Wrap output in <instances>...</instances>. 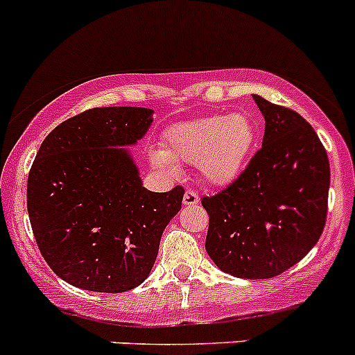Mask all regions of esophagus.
Masks as SVG:
<instances>
[{
  "instance_id": "1",
  "label": "esophagus",
  "mask_w": 355,
  "mask_h": 355,
  "mask_svg": "<svg viewBox=\"0 0 355 355\" xmlns=\"http://www.w3.org/2000/svg\"><path fill=\"white\" fill-rule=\"evenodd\" d=\"M199 196L194 191H187L184 194V206H198Z\"/></svg>"
}]
</instances>
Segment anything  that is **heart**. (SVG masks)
<instances>
[{
    "mask_svg": "<svg viewBox=\"0 0 355 355\" xmlns=\"http://www.w3.org/2000/svg\"><path fill=\"white\" fill-rule=\"evenodd\" d=\"M257 144V125L245 111L209 114L173 123L163 135V149L151 151V163L170 177L180 164H196L211 187L234 184L247 168Z\"/></svg>",
    "mask_w": 355,
    "mask_h": 355,
    "instance_id": "b5f03b06",
    "label": "heart"
}]
</instances>
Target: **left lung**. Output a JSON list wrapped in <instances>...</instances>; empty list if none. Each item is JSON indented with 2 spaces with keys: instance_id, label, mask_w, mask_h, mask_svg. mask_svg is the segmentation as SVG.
Instances as JSON below:
<instances>
[{
  "instance_id": "1",
  "label": "left lung",
  "mask_w": 355,
  "mask_h": 355,
  "mask_svg": "<svg viewBox=\"0 0 355 355\" xmlns=\"http://www.w3.org/2000/svg\"><path fill=\"white\" fill-rule=\"evenodd\" d=\"M264 116L263 148L213 198L206 250L225 273L263 280L299 263L323 234L330 163L314 128L295 111L252 94Z\"/></svg>"
}]
</instances>
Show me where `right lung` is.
<instances>
[{"mask_svg": "<svg viewBox=\"0 0 355 355\" xmlns=\"http://www.w3.org/2000/svg\"><path fill=\"white\" fill-rule=\"evenodd\" d=\"M153 114L141 106L87 110L39 148L27 182L28 218L46 263L73 287H139L180 211L184 189L148 191L128 149L148 134Z\"/></svg>", "mask_w": 355, "mask_h": 355, "instance_id": "add662e5", "label": "right lung"}]
</instances>
